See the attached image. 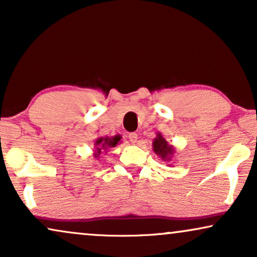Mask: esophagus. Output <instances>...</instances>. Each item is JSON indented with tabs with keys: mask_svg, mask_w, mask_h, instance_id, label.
<instances>
[{
	"mask_svg": "<svg viewBox=\"0 0 257 257\" xmlns=\"http://www.w3.org/2000/svg\"><path fill=\"white\" fill-rule=\"evenodd\" d=\"M128 139H130V142H131L132 144H136L137 142H138V135H137V133H130L128 135Z\"/></svg>",
	"mask_w": 257,
	"mask_h": 257,
	"instance_id": "obj_1",
	"label": "esophagus"
}]
</instances>
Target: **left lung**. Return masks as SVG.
<instances>
[{
    "mask_svg": "<svg viewBox=\"0 0 257 257\" xmlns=\"http://www.w3.org/2000/svg\"><path fill=\"white\" fill-rule=\"evenodd\" d=\"M152 146H153V152L156 153L158 157L161 158L164 161L170 163L175 153V149L173 147V145H170V144H168L167 140L164 138L160 132H158L157 137L153 139Z\"/></svg>",
    "mask_w": 257,
    "mask_h": 257,
    "instance_id": "left-lung-1",
    "label": "left lung"
}]
</instances>
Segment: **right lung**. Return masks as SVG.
Segmentation results:
<instances>
[{"mask_svg":"<svg viewBox=\"0 0 257 257\" xmlns=\"http://www.w3.org/2000/svg\"><path fill=\"white\" fill-rule=\"evenodd\" d=\"M121 136L117 135L113 137H98V138L94 140V149H93V157L99 158V156L103 152L107 153L108 150L112 149V147H115L118 144L121 142Z\"/></svg>","mask_w":257,"mask_h":257,"instance_id":"obj_1","label":"right lung"}]
</instances>
